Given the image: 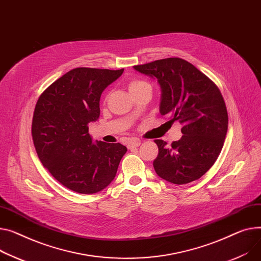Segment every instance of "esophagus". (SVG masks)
I'll return each mask as SVG.
<instances>
[{"label":"esophagus","instance_id":"obj_1","mask_svg":"<svg viewBox=\"0 0 261 261\" xmlns=\"http://www.w3.org/2000/svg\"><path fill=\"white\" fill-rule=\"evenodd\" d=\"M141 140H132V141H130L129 143H128V145H127V147H128V149H133V148H137L138 146L141 145Z\"/></svg>","mask_w":261,"mask_h":261}]
</instances>
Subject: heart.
I'll list each match as a JSON object with an SVG mask.
<instances>
[{"instance_id": "b5f03b06", "label": "heart", "mask_w": 261, "mask_h": 261, "mask_svg": "<svg viewBox=\"0 0 261 261\" xmlns=\"http://www.w3.org/2000/svg\"><path fill=\"white\" fill-rule=\"evenodd\" d=\"M145 86H150V85L147 82H144L141 80H132L128 85V88H129V91L132 92V91H135Z\"/></svg>"}]
</instances>
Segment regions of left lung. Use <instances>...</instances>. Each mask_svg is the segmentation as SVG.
Returning a JSON list of instances; mask_svg holds the SVG:
<instances>
[{"label": "left lung", "mask_w": 261, "mask_h": 261, "mask_svg": "<svg viewBox=\"0 0 261 261\" xmlns=\"http://www.w3.org/2000/svg\"><path fill=\"white\" fill-rule=\"evenodd\" d=\"M156 79L162 89L160 112L181 124L179 141L171 146L154 141L159 155L153 167L160 177L175 185L200 178L214 165L228 131V112L218 87L191 63L179 58L133 67Z\"/></svg>", "instance_id": "1"}]
</instances>
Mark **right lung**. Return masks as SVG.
<instances>
[{"instance_id": "1", "label": "right lung", "mask_w": 261, "mask_h": 261, "mask_svg": "<svg viewBox=\"0 0 261 261\" xmlns=\"http://www.w3.org/2000/svg\"><path fill=\"white\" fill-rule=\"evenodd\" d=\"M124 69L75 68L40 95L32 118V140L43 166L59 182L93 194L114 179L127 148L92 142L88 125L99 117L101 92Z\"/></svg>"}]
</instances>
